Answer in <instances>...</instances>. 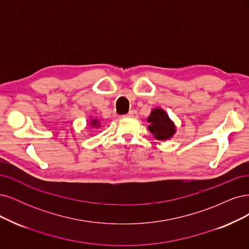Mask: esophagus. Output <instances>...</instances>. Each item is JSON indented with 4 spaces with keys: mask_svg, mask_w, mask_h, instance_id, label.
Wrapping results in <instances>:
<instances>
[{
    "mask_svg": "<svg viewBox=\"0 0 249 249\" xmlns=\"http://www.w3.org/2000/svg\"><path fill=\"white\" fill-rule=\"evenodd\" d=\"M126 116L129 117V118H136V117H138V111L132 109V110H130L129 113H128Z\"/></svg>",
    "mask_w": 249,
    "mask_h": 249,
    "instance_id": "34e87169",
    "label": "esophagus"
}]
</instances>
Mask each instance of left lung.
Masks as SVG:
<instances>
[{
  "instance_id": "1",
  "label": "left lung",
  "mask_w": 249,
  "mask_h": 249,
  "mask_svg": "<svg viewBox=\"0 0 249 249\" xmlns=\"http://www.w3.org/2000/svg\"><path fill=\"white\" fill-rule=\"evenodd\" d=\"M148 122L150 123L149 130L151 133H153L154 138L157 140L165 141L167 139H171L175 133L176 129L174 123L162 109L155 108L152 111L148 118Z\"/></svg>"
}]
</instances>
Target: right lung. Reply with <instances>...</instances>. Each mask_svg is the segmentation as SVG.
Here are the masks:
<instances>
[{"label": "right lung", "mask_w": 249, "mask_h": 249, "mask_svg": "<svg viewBox=\"0 0 249 249\" xmlns=\"http://www.w3.org/2000/svg\"><path fill=\"white\" fill-rule=\"evenodd\" d=\"M91 124H92V126L98 127V120H93V121L91 122Z\"/></svg>", "instance_id": "1"}]
</instances>
